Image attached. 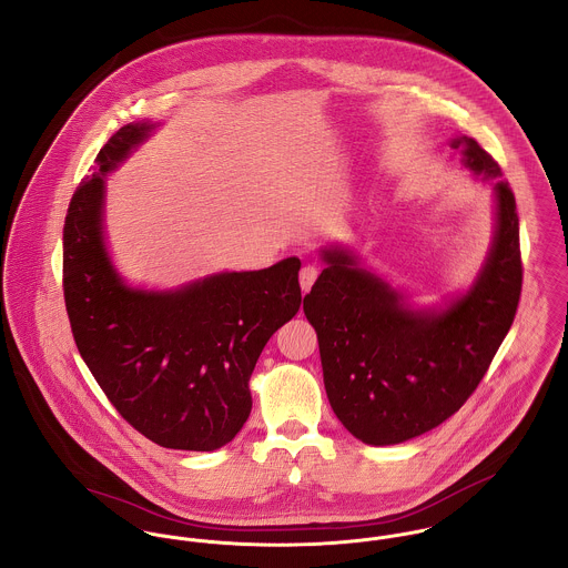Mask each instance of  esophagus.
<instances>
[{
	"mask_svg": "<svg viewBox=\"0 0 568 568\" xmlns=\"http://www.w3.org/2000/svg\"><path fill=\"white\" fill-rule=\"evenodd\" d=\"M317 274H320V267L315 263L303 265V270H301V287H303V292L311 290V285L315 283Z\"/></svg>",
	"mask_w": 568,
	"mask_h": 568,
	"instance_id": "esophagus-1",
	"label": "esophagus"
}]
</instances>
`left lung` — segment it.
I'll return each mask as SVG.
<instances>
[{
  "instance_id": "1",
  "label": "left lung",
  "mask_w": 568,
  "mask_h": 568,
  "mask_svg": "<svg viewBox=\"0 0 568 568\" xmlns=\"http://www.w3.org/2000/svg\"><path fill=\"white\" fill-rule=\"evenodd\" d=\"M484 179L499 164L469 135L452 140ZM497 226L471 290L440 311H415L344 248H324L326 267L305 296L317 333L324 387L349 435L369 445L419 437L449 419L478 389L508 335L521 296L519 216L510 185L495 183Z\"/></svg>"
}]
</instances>
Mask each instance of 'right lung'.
Wrapping results in <instances>:
<instances>
[{"instance_id":"add662e5","label":"right lung","mask_w":568,"mask_h":568,"mask_svg":"<svg viewBox=\"0 0 568 568\" xmlns=\"http://www.w3.org/2000/svg\"><path fill=\"white\" fill-rule=\"evenodd\" d=\"M153 128L116 131L78 185L64 219V303L88 369L130 426L162 447L214 452L246 424L263 346L301 308V260L176 292L128 287L103 242V176Z\"/></svg>"}]
</instances>
